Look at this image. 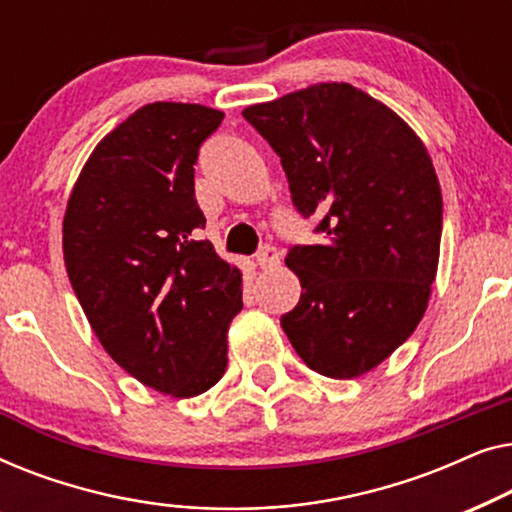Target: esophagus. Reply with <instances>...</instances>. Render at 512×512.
Returning a JSON list of instances; mask_svg holds the SVG:
<instances>
[{
    "label": "esophagus",
    "mask_w": 512,
    "mask_h": 512,
    "mask_svg": "<svg viewBox=\"0 0 512 512\" xmlns=\"http://www.w3.org/2000/svg\"><path fill=\"white\" fill-rule=\"evenodd\" d=\"M256 263L261 265L263 270L275 268V265L279 263V254H277V249H275V247H270V244H265V247L258 249V254H256Z\"/></svg>",
    "instance_id": "1"
}]
</instances>
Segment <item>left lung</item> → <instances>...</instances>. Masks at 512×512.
<instances>
[{
    "label": "left lung",
    "mask_w": 512,
    "mask_h": 512,
    "mask_svg": "<svg viewBox=\"0 0 512 512\" xmlns=\"http://www.w3.org/2000/svg\"><path fill=\"white\" fill-rule=\"evenodd\" d=\"M282 160L291 202L319 216L296 244L298 305L282 317L307 368L349 380L382 363L424 317L436 279L443 198L424 144L349 83H317L242 111Z\"/></svg>",
    "instance_id": "1"
}]
</instances>
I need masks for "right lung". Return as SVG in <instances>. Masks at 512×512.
I'll use <instances>...</instances> for the list:
<instances>
[{"label":"right lung","instance_id":"obj_1","mask_svg":"<svg viewBox=\"0 0 512 512\" xmlns=\"http://www.w3.org/2000/svg\"><path fill=\"white\" fill-rule=\"evenodd\" d=\"M223 114L153 102L88 158L62 223L69 282L102 347L146 387L179 398L228 366L242 272L200 240L195 163Z\"/></svg>","mask_w":512,"mask_h":512}]
</instances>
